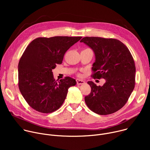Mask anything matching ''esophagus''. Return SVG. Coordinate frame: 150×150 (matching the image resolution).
Instances as JSON below:
<instances>
[{
    "mask_svg": "<svg viewBox=\"0 0 150 150\" xmlns=\"http://www.w3.org/2000/svg\"><path fill=\"white\" fill-rule=\"evenodd\" d=\"M76 84L77 85H81V84H83L85 83V81H83V80H81V79H77L76 80Z\"/></svg>",
    "mask_w": 150,
    "mask_h": 150,
    "instance_id": "1",
    "label": "esophagus"
}]
</instances>
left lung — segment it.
<instances>
[{
  "instance_id": "1",
  "label": "left lung",
  "mask_w": 150,
  "mask_h": 150,
  "mask_svg": "<svg viewBox=\"0 0 150 150\" xmlns=\"http://www.w3.org/2000/svg\"><path fill=\"white\" fill-rule=\"evenodd\" d=\"M80 42L91 47L96 55L91 76L105 79L101 87L92 81L87 82L91 90L85 97V103L100 115L118 111L127 101L135 85L136 68L130 51L115 38L85 37Z\"/></svg>"
}]
</instances>
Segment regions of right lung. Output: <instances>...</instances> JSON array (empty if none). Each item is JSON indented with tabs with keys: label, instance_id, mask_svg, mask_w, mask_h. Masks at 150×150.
Here are the masks:
<instances>
[{
	"label": "right lung",
	"instance_id": "add662e5",
	"mask_svg": "<svg viewBox=\"0 0 150 150\" xmlns=\"http://www.w3.org/2000/svg\"><path fill=\"white\" fill-rule=\"evenodd\" d=\"M82 37H38L25 49L18 63V87L31 108L50 113L65 101L68 88L76 81L66 76L57 82L52 69L61 64L67 51Z\"/></svg>",
	"mask_w": 150,
	"mask_h": 150
}]
</instances>
